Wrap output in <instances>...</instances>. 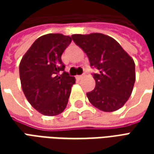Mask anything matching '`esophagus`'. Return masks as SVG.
I'll return each mask as SVG.
<instances>
[{"label": "esophagus", "mask_w": 154, "mask_h": 154, "mask_svg": "<svg viewBox=\"0 0 154 154\" xmlns=\"http://www.w3.org/2000/svg\"><path fill=\"white\" fill-rule=\"evenodd\" d=\"M76 77H77V79H82V78L83 77V76H82V75H77Z\"/></svg>", "instance_id": "esophagus-1"}]
</instances>
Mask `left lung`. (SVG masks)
Returning <instances> with one entry per match:
<instances>
[{
	"instance_id": "obj_1",
	"label": "left lung",
	"mask_w": 154,
	"mask_h": 154,
	"mask_svg": "<svg viewBox=\"0 0 154 154\" xmlns=\"http://www.w3.org/2000/svg\"><path fill=\"white\" fill-rule=\"evenodd\" d=\"M72 40L87 54L96 87L87 93L91 103L105 112L119 110L132 93L135 82V65L120 44L108 35L92 33L73 35Z\"/></svg>"
}]
</instances>
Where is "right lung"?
Wrapping results in <instances>:
<instances>
[{
    "instance_id": "obj_1",
    "label": "right lung",
    "mask_w": 154,
    "mask_h": 154,
    "mask_svg": "<svg viewBox=\"0 0 154 154\" xmlns=\"http://www.w3.org/2000/svg\"><path fill=\"white\" fill-rule=\"evenodd\" d=\"M71 42L70 36L62 34L44 35L34 42L20 61L23 92L32 106L44 116H57L67 106L76 79L63 72L61 56Z\"/></svg>"
}]
</instances>
